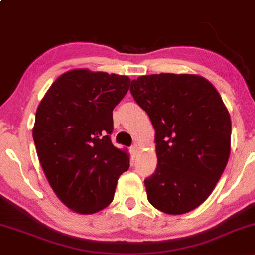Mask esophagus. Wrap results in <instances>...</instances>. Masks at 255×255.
I'll list each match as a JSON object with an SVG mask.
<instances>
[{"instance_id": "1", "label": "esophagus", "mask_w": 255, "mask_h": 255, "mask_svg": "<svg viewBox=\"0 0 255 255\" xmlns=\"http://www.w3.org/2000/svg\"><path fill=\"white\" fill-rule=\"evenodd\" d=\"M130 152H131V154H133L134 157L136 156L137 152H139V148H137V145L136 144H134V145L130 146Z\"/></svg>"}]
</instances>
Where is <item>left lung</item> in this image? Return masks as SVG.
<instances>
[{"label": "left lung", "mask_w": 255, "mask_h": 255, "mask_svg": "<svg viewBox=\"0 0 255 255\" xmlns=\"http://www.w3.org/2000/svg\"><path fill=\"white\" fill-rule=\"evenodd\" d=\"M130 93L156 131L158 165L145 178L148 201L169 215L192 211L229 159L231 121L221 96L206 79L170 73L131 80Z\"/></svg>", "instance_id": "1"}]
</instances>
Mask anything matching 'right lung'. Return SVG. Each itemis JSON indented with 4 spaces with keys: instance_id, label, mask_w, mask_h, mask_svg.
<instances>
[{
    "instance_id": "add662e5",
    "label": "right lung",
    "mask_w": 255,
    "mask_h": 255,
    "mask_svg": "<svg viewBox=\"0 0 255 255\" xmlns=\"http://www.w3.org/2000/svg\"><path fill=\"white\" fill-rule=\"evenodd\" d=\"M126 75L69 71L56 79L36 113L33 140L52 191L73 211L90 215L114 199L129 153L111 142L113 110L129 89Z\"/></svg>"
}]
</instances>
